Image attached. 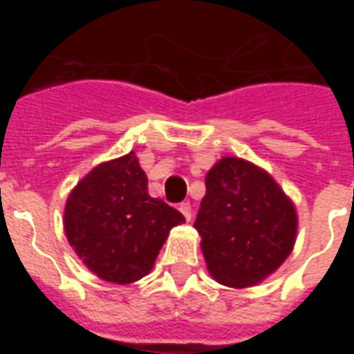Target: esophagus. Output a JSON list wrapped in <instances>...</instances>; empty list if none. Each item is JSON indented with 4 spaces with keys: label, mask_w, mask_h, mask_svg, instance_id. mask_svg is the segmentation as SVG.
Listing matches in <instances>:
<instances>
[{
    "label": "esophagus",
    "mask_w": 354,
    "mask_h": 354,
    "mask_svg": "<svg viewBox=\"0 0 354 354\" xmlns=\"http://www.w3.org/2000/svg\"><path fill=\"white\" fill-rule=\"evenodd\" d=\"M180 212L184 214V218H185V220H187V222L192 220L193 210H192V205H189L187 201H185V203H182V205H180Z\"/></svg>",
    "instance_id": "34e87169"
}]
</instances>
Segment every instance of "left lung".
<instances>
[{
	"label": "left lung",
	"instance_id": "left-lung-1",
	"mask_svg": "<svg viewBox=\"0 0 354 354\" xmlns=\"http://www.w3.org/2000/svg\"><path fill=\"white\" fill-rule=\"evenodd\" d=\"M195 230L207 267L230 288H248L282 266L294 248L296 208L266 170L223 157L208 170Z\"/></svg>",
	"mask_w": 354,
	"mask_h": 354
}]
</instances>
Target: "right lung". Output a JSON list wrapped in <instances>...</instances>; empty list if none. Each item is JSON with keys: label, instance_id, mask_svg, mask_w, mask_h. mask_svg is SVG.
I'll return each mask as SVG.
<instances>
[{"label": "right lung", "instance_id": "right-lung-1", "mask_svg": "<svg viewBox=\"0 0 354 354\" xmlns=\"http://www.w3.org/2000/svg\"><path fill=\"white\" fill-rule=\"evenodd\" d=\"M185 218L147 193L134 151L94 167L66 201L64 231L96 277L129 284L146 277L162 243Z\"/></svg>", "mask_w": 354, "mask_h": 354}]
</instances>
